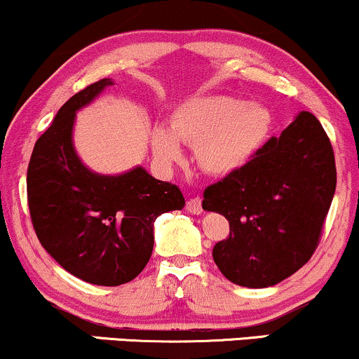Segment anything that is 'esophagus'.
Returning a JSON list of instances; mask_svg holds the SVG:
<instances>
[{
    "mask_svg": "<svg viewBox=\"0 0 359 359\" xmlns=\"http://www.w3.org/2000/svg\"><path fill=\"white\" fill-rule=\"evenodd\" d=\"M185 209H187V212L191 214H201L203 212V203H201L199 197H192V199L187 201Z\"/></svg>",
    "mask_w": 359,
    "mask_h": 359,
    "instance_id": "obj_1",
    "label": "esophagus"
}]
</instances>
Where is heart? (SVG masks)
<instances>
[{
	"mask_svg": "<svg viewBox=\"0 0 359 359\" xmlns=\"http://www.w3.org/2000/svg\"><path fill=\"white\" fill-rule=\"evenodd\" d=\"M270 109L231 96H201L184 101L170 128L155 126L151 150L163 163L182 156V143L196 147V158L212 175H229L250 162L271 130Z\"/></svg>",
	"mask_w": 359,
	"mask_h": 359,
	"instance_id": "b5f03b06",
	"label": "heart"
}]
</instances>
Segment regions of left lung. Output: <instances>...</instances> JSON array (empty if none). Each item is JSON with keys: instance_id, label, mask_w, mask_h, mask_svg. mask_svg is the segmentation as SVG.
I'll return each mask as SVG.
<instances>
[{"instance_id": "8db88e82", "label": "left lung", "mask_w": 359, "mask_h": 359, "mask_svg": "<svg viewBox=\"0 0 359 359\" xmlns=\"http://www.w3.org/2000/svg\"><path fill=\"white\" fill-rule=\"evenodd\" d=\"M334 191L331 142L300 111L246 165L204 191L203 208L229 221V236L212 248L217 269L248 288L290 277L314 253Z\"/></svg>"}]
</instances>
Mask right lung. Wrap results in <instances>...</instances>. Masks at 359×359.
<instances>
[{
    "label": "right lung",
    "instance_id": "add662e5",
    "mask_svg": "<svg viewBox=\"0 0 359 359\" xmlns=\"http://www.w3.org/2000/svg\"><path fill=\"white\" fill-rule=\"evenodd\" d=\"M113 84L109 77L94 82L62 106L36 140L27 172L28 208L45 251L74 277L102 287L138 277L154 251L155 219L185 205L175 184L142 165L104 175L77 155V111Z\"/></svg>",
    "mask_w": 359,
    "mask_h": 359
}]
</instances>
